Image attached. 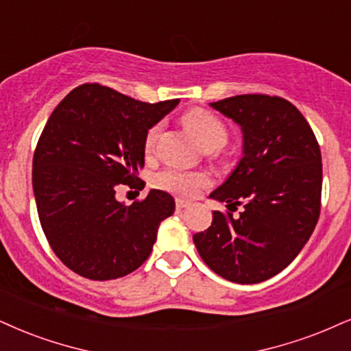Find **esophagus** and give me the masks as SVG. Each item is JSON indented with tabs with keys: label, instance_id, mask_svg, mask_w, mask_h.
<instances>
[{
	"label": "esophagus",
	"instance_id": "esophagus-1",
	"mask_svg": "<svg viewBox=\"0 0 351 351\" xmlns=\"http://www.w3.org/2000/svg\"><path fill=\"white\" fill-rule=\"evenodd\" d=\"M189 205H190V203H189L187 200H182V198H177V200H176V208H177V210L187 208Z\"/></svg>",
	"mask_w": 351,
	"mask_h": 351
}]
</instances>
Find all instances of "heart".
Here are the masks:
<instances>
[{"label":"heart","mask_w":351,"mask_h":351,"mask_svg":"<svg viewBox=\"0 0 351 351\" xmlns=\"http://www.w3.org/2000/svg\"><path fill=\"white\" fill-rule=\"evenodd\" d=\"M184 123L192 136L198 141V145L206 151H215L226 143L228 128L221 120L210 110L193 109L184 115ZM161 125L156 123L151 127L145 135V151L151 153L154 149L156 140H158ZM210 184V177L203 172L182 171L177 167H167L156 174L154 185L156 187L167 190V192L177 193V195L192 197L197 193L198 189L205 187Z\"/></svg>","instance_id":"b5f03b06"}]
</instances>
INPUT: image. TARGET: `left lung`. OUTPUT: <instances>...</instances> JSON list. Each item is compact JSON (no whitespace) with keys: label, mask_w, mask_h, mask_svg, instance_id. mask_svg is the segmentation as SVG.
Instances as JSON below:
<instances>
[{"label":"left lung","mask_w":351,"mask_h":351,"mask_svg":"<svg viewBox=\"0 0 351 351\" xmlns=\"http://www.w3.org/2000/svg\"><path fill=\"white\" fill-rule=\"evenodd\" d=\"M210 106L234 120L244 138V156L210 198L244 210L237 218L213 211L211 226L193 242L215 274L261 283L295 261L317 224L321 148L308 120L283 97L242 94Z\"/></svg>","instance_id":"1"}]
</instances>
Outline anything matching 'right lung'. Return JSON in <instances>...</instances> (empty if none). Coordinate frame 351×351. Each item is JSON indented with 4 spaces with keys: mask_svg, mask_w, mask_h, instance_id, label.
Segmentation results:
<instances>
[{
    "mask_svg": "<svg viewBox=\"0 0 351 351\" xmlns=\"http://www.w3.org/2000/svg\"><path fill=\"white\" fill-rule=\"evenodd\" d=\"M177 104L135 101L94 83L77 86L51 112L34 153V195L51 250L75 274L115 280L149 257L174 198L151 190L125 206L115 190L145 187V135Z\"/></svg>",
    "mask_w": 351,
    "mask_h": 351,
    "instance_id": "1",
    "label": "right lung"
}]
</instances>
